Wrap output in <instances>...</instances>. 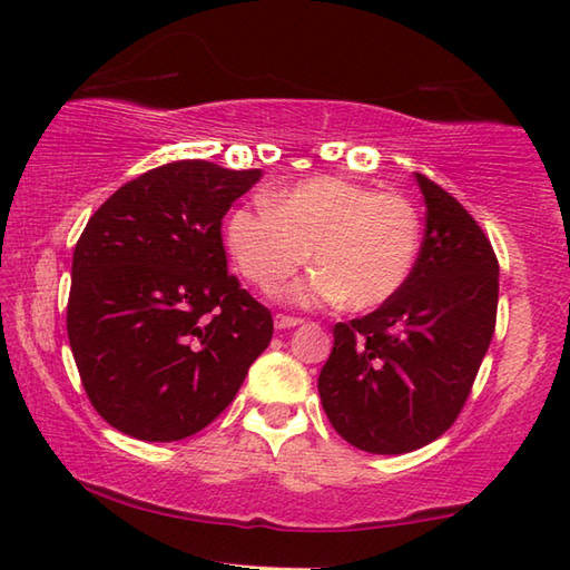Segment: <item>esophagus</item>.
Returning a JSON list of instances; mask_svg holds the SVG:
<instances>
[{
  "label": "esophagus",
  "mask_w": 570,
  "mask_h": 570,
  "mask_svg": "<svg viewBox=\"0 0 570 570\" xmlns=\"http://www.w3.org/2000/svg\"><path fill=\"white\" fill-rule=\"evenodd\" d=\"M304 321L296 318V316H284V313H278V316L274 318V325L278 331H286V328H296V325H301Z\"/></svg>",
  "instance_id": "1"
}]
</instances>
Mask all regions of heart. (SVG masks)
I'll return each mask as SVG.
<instances>
[{
	"label": "heart",
	"mask_w": 570,
	"mask_h": 570,
	"mask_svg": "<svg viewBox=\"0 0 570 570\" xmlns=\"http://www.w3.org/2000/svg\"><path fill=\"white\" fill-rule=\"evenodd\" d=\"M269 208H239L227 220V247L239 274L272 292L311 262L318 266L288 286L296 306L335 304L353 311L386 304L414 269L421 223L414 203L392 190L321 176L278 193Z\"/></svg>",
	"instance_id": "b5f03b06"
}]
</instances>
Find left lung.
<instances>
[{
    "label": "left lung",
    "mask_w": 570,
    "mask_h": 570,
    "mask_svg": "<svg viewBox=\"0 0 570 570\" xmlns=\"http://www.w3.org/2000/svg\"><path fill=\"white\" fill-rule=\"evenodd\" d=\"M426 233L406 284L377 311L335 323L318 377L325 414L367 453L435 441L463 411L498 321L500 264L451 193L416 174Z\"/></svg>",
    "instance_id": "obj_1"
}]
</instances>
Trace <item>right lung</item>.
Wrapping results in <instances>:
<instances>
[{
  "label": "right lung",
  "instance_id": "obj_1",
  "mask_svg": "<svg viewBox=\"0 0 570 570\" xmlns=\"http://www.w3.org/2000/svg\"><path fill=\"white\" fill-rule=\"evenodd\" d=\"M259 178L203 159L164 164L82 229L68 341L90 404L131 439L168 443L208 426L272 341V313L227 274L220 235Z\"/></svg>",
  "mask_w": 570,
  "mask_h": 570
}]
</instances>
